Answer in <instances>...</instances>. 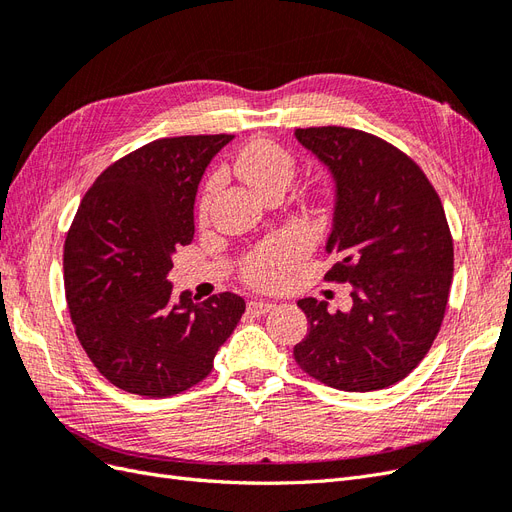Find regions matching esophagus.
Segmentation results:
<instances>
[{
	"instance_id": "esophagus-1",
	"label": "esophagus",
	"mask_w": 512,
	"mask_h": 512,
	"mask_svg": "<svg viewBox=\"0 0 512 512\" xmlns=\"http://www.w3.org/2000/svg\"><path fill=\"white\" fill-rule=\"evenodd\" d=\"M271 309H273V303H269V301H250V303H247V312L254 314V316L267 314V312H271Z\"/></svg>"
}]
</instances>
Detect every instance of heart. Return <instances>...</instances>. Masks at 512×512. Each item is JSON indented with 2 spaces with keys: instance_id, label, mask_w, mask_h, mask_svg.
Wrapping results in <instances>:
<instances>
[{
  "instance_id": "b5f03b06",
  "label": "heart",
  "mask_w": 512,
  "mask_h": 512,
  "mask_svg": "<svg viewBox=\"0 0 512 512\" xmlns=\"http://www.w3.org/2000/svg\"><path fill=\"white\" fill-rule=\"evenodd\" d=\"M235 170L241 179L252 185L260 194H267L273 188H286L294 175V158L288 149L271 138H254L247 143L235 160ZM220 185V175H213L203 196H200L198 211L205 215L209 211L211 198ZM309 239L303 232L288 230L280 232L243 258V280L256 288H275L280 286L294 267L307 256Z\"/></svg>"
}]
</instances>
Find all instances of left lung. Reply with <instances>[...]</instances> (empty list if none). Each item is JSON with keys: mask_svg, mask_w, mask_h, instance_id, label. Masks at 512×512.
<instances>
[{"mask_svg": "<svg viewBox=\"0 0 512 512\" xmlns=\"http://www.w3.org/2000/svg\"><path fill=\"white\" fill-rule=\"evenodd\" d=\"M337 185L324 282L350 284V312L301 299L309 333L299 367L339 391H380L425 359L453 284V237L423 168L384 138L354 128H297Z\"/></svg>", "mask_w": 512, "mask_h": 512, "instance_id": "left-lung-1", "label": "left lung"}]
</instances>
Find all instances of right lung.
Instances as JSON below:
<instances>
[{
	"label": "right lung",
	"instance_id": "add662e5",
	"mask_svg": "<svg viewBox=\"0 0 512 512\" xmlns=\"http://www.w3.org/2000/svg\"><path fill=\"white\" fill-rule=\"evenodd\" d=\"M232 134L173 136L119 158L83 196L64 243V284L76 337L100 374L141 397H170L205 380L245 312L239 294L173 299L175 247L194 239V198Z\"/></svg>",
	"mask_w": 512,
	"mask_h": 512
}]
</instances>
